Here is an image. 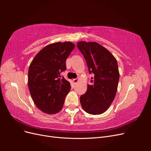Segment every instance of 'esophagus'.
Wrapping results in <instances>:
<instances>
[{
  "label": "esophagus",
  "instance_id": "obj_1",
  "mask_svg": "<svg viewBox=\"0 0 151 151\" xmlns=\"http://www.w3.org/2000/svg\"><path fill=\"white\" fill-rule=\"evenodd\" d=\"M79 79L78 78L73 79V82H74V84H77V83H78V82H79Z\"/></svg>",
  "mask_w": 151,
  "mask_h": 151
}]
</instances>
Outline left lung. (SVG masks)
Masks as SVG:
<instances>
[{
  "label": "left lung",
  "instance_id": "obj_1",
  "mask_svg": "<svg viewBox=\"0 0 151 151\" xmlns=\"http://www.w3.org/2000/svg\"><path fill=\"white\" fill-rule=\"evenodd\" d=\"M77 47L83 55L91 77L86 93L81 96L84 110L91 115L106 111L115 99L120 74L118 63L113 55L96 42H79Z\"/></svg>",
  "mask_w": 151,
  "mask_h": 151
}]
</instances>
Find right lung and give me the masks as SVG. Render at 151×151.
<instances>
[{
	"label": "right lung",
	"instance_id": "right-lung-1",
	"mask_svg": "<svg viewBox=\"0 0 151 151\" xmlns=\"http://www.w3.org/2000/svg\"><path fill=\"white\" fill-rule=\"evenodd\" d=\"M75 47L69 42H57L45 47L36 55L28 70V88L35 104L47 114L60 111L70 83L62 77L66 70V60Z\"/></svg>",
	"mask_w": 151,
	"mask_h": 151
}]
</instances>
